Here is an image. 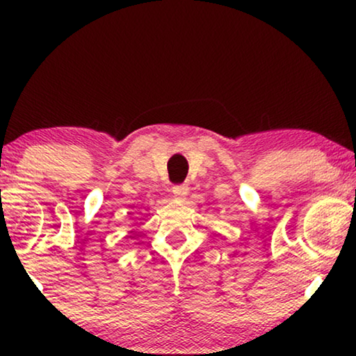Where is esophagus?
I'll return each mask as SVG.
<instances>
[{
  "label": "esophagus",
  "instance_id": "34e87169",
  "mask_svg": "<svg viewBox=\"0 0 356 356\" xmlns=\"http://www.w3.org/2000/svg\"><path fill=\"white\" fill-rule=\"evenodd\" d=\"M189 193V188L184 186V184H178V186H173V196L175 197H184Z\"/></svg>",
  "mask_w": 356,
  "mask_h": 356
}]
</instances>
